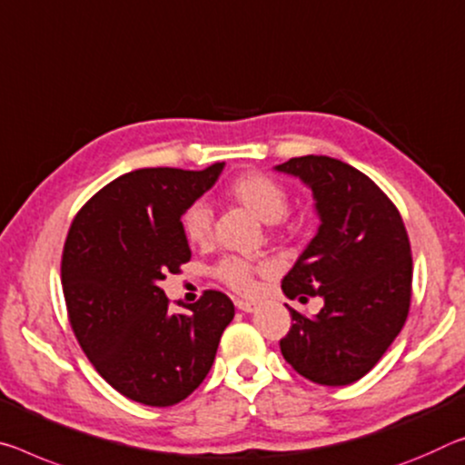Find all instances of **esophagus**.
<instances>
[{
	"instance_id": "esophagus-1",
	"label": "esophagus",
	"mask_w": 465,
	"mask_h": 465,
	"mask_svg": "<svg viewBox=\"0 0 465 465\" xmlns=\"http://www.w3.org/2000/svg\"><path fill=\"white\" fill-rule=\"evenodd\" d=\"M235 306H238V311H242V312L256 311L254 302H248V300H235Z\"/></svg>"
}]
</instances>
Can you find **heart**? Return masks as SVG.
I'll return each instance as SVG.
<instances>
[{
    "instance_id": "heart-1",
    "label": "heart",
    "mask_w": 465,
    "mask_h": 465,
    "mask_svg": "<svg viewBox=\"0 0 465 465\" xmlns=\"http://www.w3.org/2000/svg\"><path fill=\"white\" fill-rule=\"evenodd\" d=\"M227 196L233 203L246 206L254 217H259L264 223L282 221L287 213V206H290V196H287L283 183L261 172H246L238 175L227 186ZM182 230L190 244H209L213 238V213L209 206L203 203L190 206L182 219ZM259 272H267V267L238 259V256H227L215 267V275L221 282L238 293L252 292Z\"/></svg>"
}]
</instances>
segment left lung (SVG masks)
<instances>
[{"mask_svg":"<svg viewBox=\"0 0 465 465\" xmlns=\"http://www.w3.org/2000/svg\"><path fill=\"white\" fill-rule=\"evenodd\" d=\"M311 186L319 232L282 282L290 300H325L316 316L290 308L279 345L302 377L327 387L362 379L400 335L411 300V250L397 206L368 175L325 154L275 167Z\"/></svg>","mask_w":465,"mask_h":465,"instance_id":"obj_1","label":"left lung"}]
</instances>
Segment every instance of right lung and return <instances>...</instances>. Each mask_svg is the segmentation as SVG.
I'll use <instances>...</instances> for the list:
<instances>
[{"instance_id":"add662e5","label":"right lung","mask_w":465,"mask_h":465,"mask_svg":"<svg viewBox=\"0 0 465 465\" xmlns=\"http://www.w3.org/2000/svg\"><path fill=\"white\" fill-rule=\"evenodd\" d=\"M225 163L146 167L101 188L74 217L62 254L65 308L80 348L128 400L167 408L209 374L233 302L206 290L183 314L161 290L190 261L182 215Z\"/></svg>"}]
</instances>
